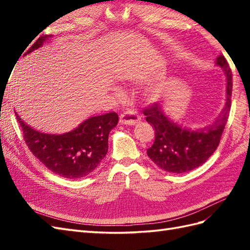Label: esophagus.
I'll return each instance as SVG.
<instances>
[{
    "instance_id": "1",
    "label": "esophagus",
    "mask_w": 250,
    "mask_h": 250,
    "mask_svg": "<svg viewBox=\"0 0 250 250\" xmlns=\"http://www.w3.org/2000/svg\"><path fill=\"white\" fill-rule=\"evenodd\" d=\"M141 120V117L134 109H126L125 111L121 114L120 116V122L122 125H134Z\"/></svg>"
}]
</instances>
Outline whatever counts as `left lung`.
Masks as SVG:
<instances>
[{
  "mask_svg": "<svg viewBox=\"0 0 250 250\" xmlns=\"http://www.w3.org/2000/svg\"><path fill=\"white\" fill-rule=\"evenodd\" d=\"M216 64L227 76V100L224 109L213 124L191 130L178 125L164 115L158 103L144 109L146 121L155 128V142L147 149L151 161L169 173H185L207 161L217 149L222 132L229 118L232 95V72L224 56L217 58Z\"/></svg>",
  "mask_w": 250,
  "mask_h": 250,
  "instance_id": "left-lung-1",
  "label": "left lung"
}]
</instances>
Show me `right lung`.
Listing matches in <instances>:
<instances>
[{
    "instance_id": "1",
    "label": "right lung",
    "mask_w": 250,
    "mask_h": 250,
    "mask_svg": "<svg viewBox=\"0 0 250 250\" xmlns=\"http://www.w3.org/2000/svg\"><path fill=\"white\" fill-rule=\"evenodd\" d=\"M48 39L47 35L39 37L24 56ZM16 117L32 153L49 171L68 179L86 177L98 167L107 153L109 132L118 124V115L111 111L90 117L67 133L47 134L24 124L17 113Z\"/></svg>"
}]
</instances>
